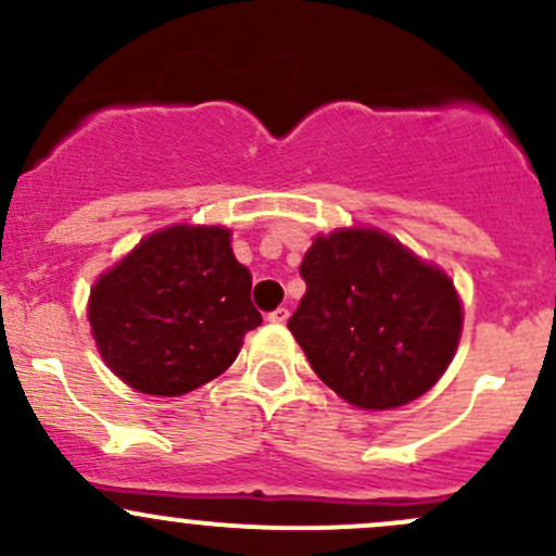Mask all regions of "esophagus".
I'll use <instances>...</instances> for the list:
<instances>
[{
	"mask_svg": "<svg viewBox=\"0 0 556 556\" xmlns=\"http://www.w3.org/2000/svg\"><path fill=\"white\" fill-rule=\"evenodd\" d=\"M288 317H290V312H288V308H274V312H268V314H266V319H268V323H274V325H282V323H288Z\"/></svg>",
	"mask_w": 556,
	"mask_h": 556,
	"instance_id": "esophagus-1",
	"label": "esophagus"
}]
</instances>
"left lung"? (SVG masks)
<instances>
[{
    "label": "left lung",
    "mask_w": 556,
    "mask_h": 556,
    "mask_svg": "<svg viewBox=\"0 0 556 556\" xmlns=\"http://www.w3.org/2000/svg\"><path fill=\"white\" fill-rule=\"evenodd\" d=\"M306 295L290 332L323 381L365 410H389L429 391L460 338L453 282L396 239L343 229L303 255Z\"/></svg>",
    "instance_id": "left-lung-1"
}]
</instances>
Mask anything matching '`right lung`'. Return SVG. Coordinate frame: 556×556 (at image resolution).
Listing matches in <instances>:
<instances>
[{"label":"right lung","mask_w":556,"mask_h":556,"mask_svg":"<svg viewBox=\"0 0 556 556\" xmlns=\"http://www.w3.org/2000/svg\"><path fill=\"white\" fill-rule=\"evenodd\" d=\"M220 226H170L116 263L90 295L103 362L143 394L180 396L213 381L261 325L253 277Z\"/></svg>","instance_id":"add662e5"}]
</instances>
